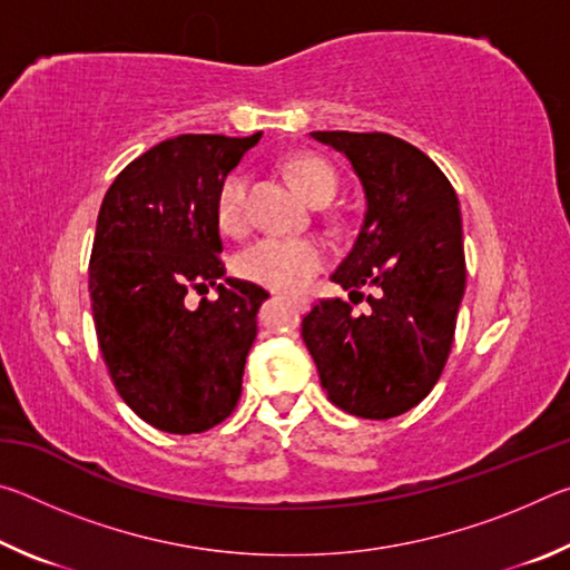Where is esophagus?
I'll return each instance as SVG.
<instances>
[{"label":"esophagus","mask_w":570,"mask_h":570,"mask_svg":"<svg viewBox=\"0 0 570 570\" xmlns=\"http://www.w3.org/2000/svg\"><path fill=\"white\" fill-rule=\"evenodd\" d=\"M308 304H312V302H308V298H306V296H298V298H292V306L296 308V312H298V314H304V312H306V308H308Z\"/></svg>","instance_id":"esophagus-1"}]
</instances>
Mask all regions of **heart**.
<instances>
[{"instance_id": "obj_1", "label": "heart", "mask_w": 570, "mask_h": 570, "mask_svg": "<svg viewBox=\"0 0 570 570\" xmlns=\"http://www.w3.org/2000/svg\"><path fill=\"white\" fill-rule=\"evenodd\" d=\"M288 176L312 204H330L340 178L330 163L316 156H298L288 163ZM216 218L228 234H240L248 224V176L230 170L216 193ZM326 248L316 238L264 236L236 256L234 268L250 284L278 294H298L326 266Z\"/></svg>"}]
</instances>
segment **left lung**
<instances>
[{
	"label": "left lung",
	"mask_w": 570,
	"mask_h": 570,
	"mask_svg": "<svg viewBox=\"0 0 570 570\" xmlns=\"http://www.w3.org/2000/svg\"><path fill=\"white\" fill-rule=\"evenodd\" d=\"M350 158L366 210L334 284L350 301L372 285L371 308L320 298L302 336L336 407L364 420L407 412L435 387L455 340L465 294V250L455 188L420 148L387 132L316 130Z\"/></svg>",
	"instance_id": "1"
}]
</instances>
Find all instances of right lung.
<instances>
[{
    "label": "right lung",
    "instance_id": "add662e5",
    "mask_svg": "<svg viewBox=\"0 0 570 570\" xmlns=\"http://www.w3.org/2000/svg\"><path fill=\"white\" fill-rule=\"evenodd\" d=\"M262 140L178 135L120 170L102 198L90 254L95 334L122 402L173 435L206 432L236 410L256 340L262 286L226 278L216 193ZM216 285L214 303L185 306Z\"/></svg>",
    "mask_w": 570,
    "mask_h": 570
}]
</instances>
